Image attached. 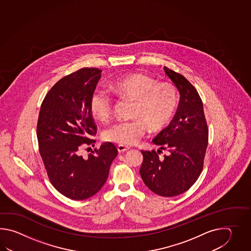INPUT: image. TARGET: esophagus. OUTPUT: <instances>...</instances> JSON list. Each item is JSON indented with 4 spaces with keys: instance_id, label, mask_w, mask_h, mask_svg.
I'll use <instances>...</instances> for the list:
<instances>
[{
    "instance_id": "obj_1",
    "label": "esophagus",
    "mask_w": 251,
    "mask_h": 251,
    "mask_svg": "<svg viewBox=\"0 0 251 251\" xmlns=\"http://www.w3.org/2000/svg\"><path fill=\"white\" fill-rule=\"evenodd\" d=\"M128 150H129V148L122 146V145H118V151L119 153H124V152L127 151Z\"/></svg>"
}]
</instances>
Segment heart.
I'll use <instances>...</instances> for the list:
<instances>
[{
    "mask_svg": "<svg viewBox=\"0 0 251 251\" xmlns=\"http://www.w3.org/2000/svg\"><path fill=\"white\" fill-rule=\"evenodd\" d=\"M120 99L133 101L131 121L118 122L102 133L105 142L132 146L144 137L145 126L151 132H160L170 124L178 104V91L171 81L158 80L142 73L126 75L110 84ZM90 109L93 118L106 121L112 115V101L105 91L91 95Z\"/></svg>",
    "mask_w": 251,
    "mask_h": 251,
    "instance_id": "heart-1",
    "label": "heart"
}]
</instances>
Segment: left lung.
<instances>
[{
    "mask_svg": "<svg viewBox=\"0 0 251 251\" xmlns=\"http://www.w3.org/2000/svg\"><path fill=\"white\" fill-rule=\"evenodd\" d=\"M164 71L179 91V105L170 126L153 139L167 154L160 158V150L142 151L140 174L152 192L171 198L188 190L203 171L208 126L196 88L180 74L166 66Z\"/></svg>",
    "mask_w": 251,
    "mask_h": 251,
    "instance_id": "left-lung-1",
    "label": "left lung"
}]
</instances>
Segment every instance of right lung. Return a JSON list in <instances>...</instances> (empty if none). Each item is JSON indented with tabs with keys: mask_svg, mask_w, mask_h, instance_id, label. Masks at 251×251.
<instances>
[{
	"mask_svg": "<svg viewBox=\"0 0 251 251\" xmlns=\"http://www.w3.org/2000/svg\"><path fill=\"white\" fill-rule=\"evenodd\" d=\"M101 70L81 68L63 77L48 91L37 125L38 149L53 187L73 200L94 196L107 181L118 155L111 143L83 158L80 150L94 145L97 133L90 101L101 77Z\"/></svg>",
	"mask_w": 251,
	"mask_h": 251,
	"instance_id": "obj_1",
	"label": "right lung"
}]
</instances>
